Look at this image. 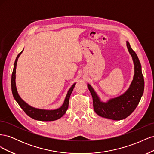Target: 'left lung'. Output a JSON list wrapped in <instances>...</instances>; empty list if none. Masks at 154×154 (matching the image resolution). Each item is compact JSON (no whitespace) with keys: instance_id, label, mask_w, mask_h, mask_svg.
Segmentation results:
<instances>
[{"instance_id":"left-lung-1","label":"left lung","mask_w":154,"mask_h":154,"mask_svg":"<svg viewBox=\"0 0 154 154\" xmlns=\"http://www.w3.org/2000/svg\"><path fill=\"white\" fill-rule=\"evenodd\" d=\"M127 45L134 63V79L128 89L123 95L104 103L100 101L92 87L89 84L87 85L92 96L95 112L101 117L113 120L127 118L136 109L143 94L144 82L140 62L128 42H127Z\"/></svg>"}]
</instances>
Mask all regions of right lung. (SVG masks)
Masks as SVG:
<instances>
[{"label":"right lung","instance_id":"add662e5","mask_svg":"<svg viewBox=\"0 0 154 154\" xmlns=\"http://www.w3.org/2000/svg\"><path fill=\"white\" fill-rule=\"evenodd\" d=\"M22 51H21V52L18 54L15 63H14V67H13L12 75H11V91H12V94L14 98H15L18 104L20 105L21 109L24 111V112L27 116H29L30 118L38 120V121H43V122H51V121L57 120L62 117V116L66 114V111L68 109L69 97L73 91L74 86L76 85V83H74L72 86L70 88V89L69 90L67 96L66 97V99H65L64 103L60 108L56 110H48L35 109L34 107L31 106L28 104H27L24 100H22L21 99V97L18 94V92L16 88L15 73H16L17 63L18 58L19 57L20 54L22 53Z\"/></svg>","mask_w":154,"mask_h":154}]
</instances>
